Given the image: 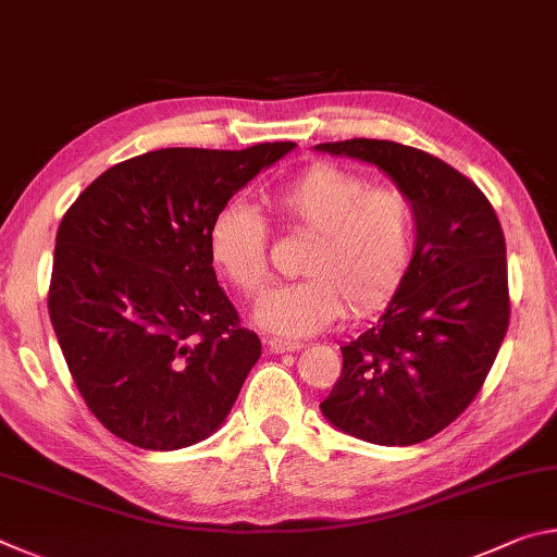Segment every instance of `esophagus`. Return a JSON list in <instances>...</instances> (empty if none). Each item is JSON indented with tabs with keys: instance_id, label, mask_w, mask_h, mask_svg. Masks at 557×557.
Listing matches in <instances>:
<instances>
[{
	"instance_id": "1",
	"label": "esophagus",
	"mask_w": 557,
	"mask_h": 557,
	"mask_svg": "<svg viewBox=\"0 0 557 557\" xmlns=\"http://www.w3.org/2000/svg\"><path fill=\"white\" fill-rule=\"evenodd\" d=\"M268 348L272 354H287V351H299L301 344L297 342H285V338H268Z\"/></svg>"
}]
</instances>
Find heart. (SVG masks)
<instances>
[{
    "label": "heart",
    "mask_w": 557,
    "mask_h": 557,
    "mask_svg": "<svg viewBox=\"0 0 557 557\" xmlns=\"http://www.w3.org/2000/svg\"><path fill=\"white\" fill-rule=\"evenodd\" d=\"M262 203L289 228L312 235L299 265L305 280L270 289L256 307V322L270 334H317L344 305L351 314L375 312L408 275L414 211L400 191L319 164L270 188ZM209 252L243 295L252 297L268 285V225L250 206L228 203L213 215Z\"/></svg>",
    "instance_id": "obj_1"
}]
</instances>
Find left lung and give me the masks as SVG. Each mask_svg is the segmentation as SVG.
Here are the masks:
<instances>
[{
  "label": "left lung",
  "mask_w": 557,
  "mask_h": 557,
  "mask_svg": "<svg viewBox=\"0 0 557 557\" xmlns=\"http://www.w3.org/2000/svg\"><path fill=\"white\" fill-rule=\"evenodd\" d=\"M314 149L379 166L414 211L408 275L379 322L342 346V375L319 408L371 445H418L467 410L502 348L511 314L502 223L465 174L422 149L363 137Z\"/></svg>",
  "instance_id": "8db88e82"
}]
</instances>
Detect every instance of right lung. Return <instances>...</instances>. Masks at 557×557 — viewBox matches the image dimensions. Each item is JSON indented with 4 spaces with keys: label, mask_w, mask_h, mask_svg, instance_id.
<instances>
[{
    "label": "right lung",
    "mask_w": 557,
    "mask_h": 557,
    "mask_svg": "<svg viewBox=\"0 0 557 557\" xmlns=\"http://www.w3.org/2000/svg\"><path fill=\"white\" fill-rule=\"evenodd\" d=\"M295 143L169 147L100 174L55 233L49 314L75 385L143 449L211 437L260 358L215 280L209 225Z\"/></svg>",
    "instance_id": "right-lung-1"
}]
</instances>
